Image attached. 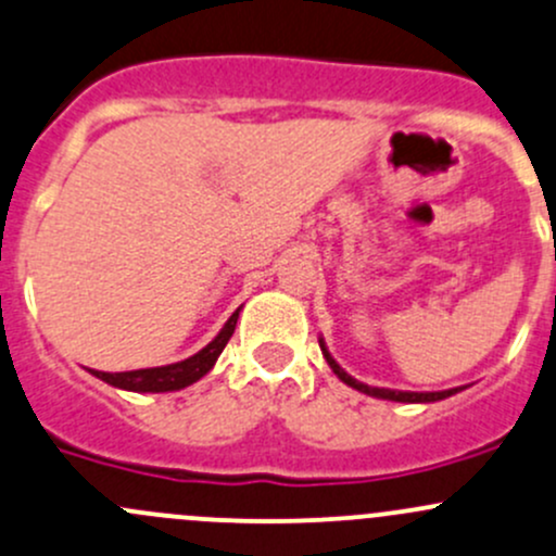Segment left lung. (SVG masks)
<instances>
[{
	"label": "left lung",
	"mask_w": 556,
	"mask_h": 556,
	"mask_svg": "<svg viewBox=\"0 0 556 556\" xmlns=\"http://www.w3.org/2000/svg\"><path fill=\"white\" fill-rule=\"evenodd\" d=\"M319 349H323V356L327 359V365H330V370L336 372V376L341 378L343 383L352 386V389H356V391H362V394L376 396V400H391V402H440V400H447V396L458 394V391L466 389V386H458V389H445V391H396V389H381V386H367V383L356 381V378L349 376V372L343 370V367L338 365L336 359H332V354L327 352L323 338H319Z\"/></svg>",
	"instance_id": "1"
}]
</instances>
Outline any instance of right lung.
<instances>
[{
    "label": "right lung",
    "mask_w": 556,
    "mask_h": 556,
    "mask_svg": "<svg viewBox=\"0 0 556 556\" xmlns=\"http://www.w3.org/2000/svg\"><path fill=\"white\" fill-rule=\"evenodd\" d=\"M239 308L226 319V325L220 327L218 336L207 343V346L200 349L189 359L173 362V365L162 367H143V370H127V372H103V370H90L92 376L106 381L114 389L125 391H138V394H160V391H180L186 386L197 383L202 376H207L213 370V365L218 362L220 352L226 349L229 338L233 336V327H237Z\"/></svg>",
    "instance_id": "add662e5"
}]
</instances>
